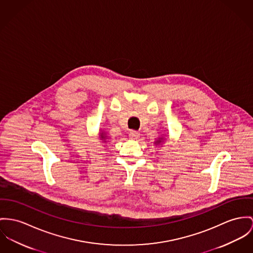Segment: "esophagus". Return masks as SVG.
<instances>
[{"instance_id": "esophagus-1", "label": "esophagus", "mask_w": 253, "mask_h": 253, "mask_svg": "<svg viewBox=\"0 0 253 253\" xmlns=\"http://www.w3.org/2000/svg\"><path fill=\"white\" fill-rule=\"evenodd\" d=\"M129 136H130L132 139H137L139 137V133H137L136 131H131Z\"/></svg>"}]
</instances>
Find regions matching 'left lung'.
I'll list each match as a JSON object with an SVG mask.
<instances>
[{"label":"left lung","instance_id":"obj_1","mask_svg":"<svg viewBox=\"0 0 253 253\" xmlns=\"http://www.w3.org/2000/svg\"><path fill=\"white\" fill-rule=\"evenodd\" d=\"M166 137H167V136H165L158 137L155 141H154V144H156V145H161L164 141H166Z\"/></svg>","mask_w":253,"mask_h":253}]
</instances>
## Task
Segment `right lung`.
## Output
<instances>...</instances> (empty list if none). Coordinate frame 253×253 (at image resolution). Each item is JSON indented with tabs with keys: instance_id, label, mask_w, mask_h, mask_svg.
Returning a JSON list of instances; mask_svg holds the SVG:
<instances>
[{
	"instance_id": "add662e5",
	"label": "right lung",
	"mask_w": 253,
	"mask_h": 253,
	"mask_svg": "<svg viewBox=\"0 0 253 253\" xmlns=\"http://www.w3.org/2000/svg\"><path fill=\"white\" fill-rule=\"evenodd\" d=\"M108 138H109V136H107V133H106L105 131H103V132L101 131V132L99 133V139L102 140V142L106 143L107 140H108Z\"/></svg>"
}]
</instances>
